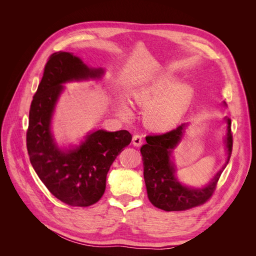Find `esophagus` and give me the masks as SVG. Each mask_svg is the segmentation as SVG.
Instances as JSON below:
<instances>
[{
	"instance_id": "esophagus-1",
	"label": "esophagus",
	"mask_w": 256,
	"mask_h": 256,
	"mask_svg": "<svg viewBox=\"0 0 256 256\" xmlns=\"http://www.w3.org/2000/svg\"><path fill=\"white\" fill-rule=\"evenodd\" d=\"M132 143L134 146H141L143 143V136L140 134H134L132 138Z\"/></svg>"
}]
</instances>
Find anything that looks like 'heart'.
I'll return each mask as SVG.
<instances>
[{"mask_svg": "<svg viewBox=\"0 0 256 256\" xmlns=\"http://www.w3.org/2000/svg\"><path fill=\"white\" fill-rule=\"evenodd\" d=\"M173 76L161 74L148 83L131 92V99L144 106V122L150 129L168 131L175 128L187 113L193 100L194 90L187 83H177ZM124 116L129 118L130 111L125 109Z\"/></svg>", "mask_w": 256, "mask_h": 256, "instance_id": "obj_1", "label": "heart"}]
</instances>
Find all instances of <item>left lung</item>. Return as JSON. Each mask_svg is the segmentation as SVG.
I'll use <instances>...</instances> for the list:
<instances>
[{
	"instance_id": "1",
	"label": "left lung",
	"mask_w": 256,
	"mask_h": 256,
	"mask_svg": "<svg viewBox=\"0 0 256 256\" xmlns=\"http://www.w3.org/2000/svg\"><path fill=\"white\" fill-rule=\"evenodd\" d=\"M228 161L233 150V134L230 120L228 118ZM184 124L168 132L150 134L146 136V144L141 147L144 164V180L150 202L166 212H182L205 204L216 191L222 171L214 176L205 188H187L177 182L174 176L175 168L170 160L172 150L180 141Z\"/></svg>"
}]
</instances>
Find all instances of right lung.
Instances as JSON below:
<instances>
[{
  "label": "right lung",
  "mask_w": 256,
  "mask_h": 256,
  "mask_svg": "<svg viewBox=\"0 0 256 256\" xmlns=\"http://www.w3.org/2000/svg\"><path fill=\"white\" fill-rule=\"evenodd\" d=\"M102 74V69H90L72 53H53L30 108L26 147L30 164L52 194L70 206L88 207L102 198L113 161L132 140L127 130H97L68 152L60 150L53 142L50 120L62 84Z\"/></svg>",
  "instance_id": "add662e5"
}]
</instances>
